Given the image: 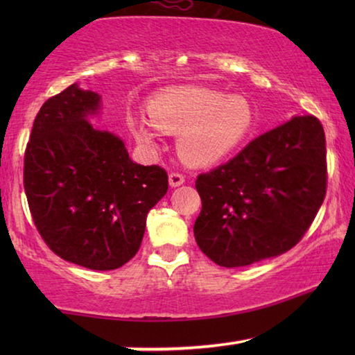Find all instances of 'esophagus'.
Wrapping results in <instances>:
<instances>
[{
  "mask_svg": "<svg viewBox=\"0 0 355 355\" xmlns=\"http://www.w3.org/2000/svg\"><path fill=\"white\" fill-rule=\"evenodd\" d=\"M184 181H186V178H184L181 173H171V174H169V186H171V187L182 186Z\"/></svg>",
  "mask_w": 355,
  "mask_h": 355,
  "instance_id": "obj_1",
  "label": "esophagus"
}]
</instances>
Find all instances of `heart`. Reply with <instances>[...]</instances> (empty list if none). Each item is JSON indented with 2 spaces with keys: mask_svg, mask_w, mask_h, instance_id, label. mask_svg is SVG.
Returning <instances> with one entry per match:
<instances>
[{
  "mask_svg": "<svg viewBox=\"0 0 355 355\" xmlns=\"http://www.w3.org/2000/svg\"><path fill=\"white\" fill-rule=\"evenodd\" d=\"M148 116L128 114V128L147 147H157L158 129L178 134V152L192 166H211L242 147L255 124L254 108L241 95L207 87H169L148 101Z\"/></svg>",
  "mask_w": 355,
  "mask_h": 355,
  "instance_id": "b5f03b06",
  "label": "heart"
}]
</instances>
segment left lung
<instances>
[{
  "mask_svg": "<svg viewBox=\"0 0 355 355\" xmlns=\"http://www.w3.org/2000/svg\"><path fill=\"white\" fill-rule=\"evenodd\" d=\"M193 225L200 250L234 268L297 244L327 193V144L315 116H295L252 140L227 163L203 173Z\"/></svg>",
  "mask_w": 355,
  "mask_h": 355,
  "instance_id": "obj_1",
  "label": "left lung"
}]
</instances>
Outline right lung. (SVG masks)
<instances>
[{
    "instance_id": "obj_1",
    "label": "right lung",
    "mask_w": 355,
    "mask_h": 355,
    "mask_svg": "<svg viewBox=\"0 0 355 355\" xmlns=\"http://www.w3.org/2000/svg\"><path fill=\"white\" fill-rule=\"evenodd\" d=\"M100 103L77 84L43 103L24 157V189L46 245L62 260L105 271L137 254L168 174L134 163L118 135L87 121Z\"/></svg>"
}]
</instances>
